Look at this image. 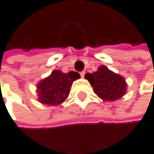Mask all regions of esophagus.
<instances>
[{"label": "esophagus", "instance_id": "1", "mask_svg": "<svg viewBox=\"0 0 154 154\" xmlns=\"http://www.w3.org/2000/svg\"><path fill=\"white\" fill-rule=\"evenodd\" d=\"M80 75H81V78H84V75H85V71L80 72Z\"/></svg>", "mask_w": 154, "mask_h": 154}]
</instances>
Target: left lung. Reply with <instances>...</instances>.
Masks as SVG:
<instances>
[{"label":"left lung","instance_id":"8db88e82","mask_svg":"<svg viewBox=\"0 0 154 154\" xmlns=\"http://www.w3.org/2000/svg\"><path fill=\"white\" fill-rule=\"evenodd\" d=\"M85 79L93 87V91L103 100L113 102L122 98L127 92V83L122 75L102 66L96 72L87 73Z\"/></svg>","mask_w":154,"mask_h":154}]
</instances>
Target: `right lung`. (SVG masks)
<instances>
[{"label":"right lung","instance_id":"right-lung-1","mask_svg":"<svg viewBox=\"0 0 154 154\" xmlns=\"http://www.w3.org/2000/svg\"><path fill=\"white\" fill-rule=\"evenodd\" d=\"M80 75L70 71L63 73L60 70L52 71L48 78L39 81L37 85L38 102L47 105H59L68 97L70 88Z\"/></svg>","mask_w":154,"mask_h":154}]
</instances>
